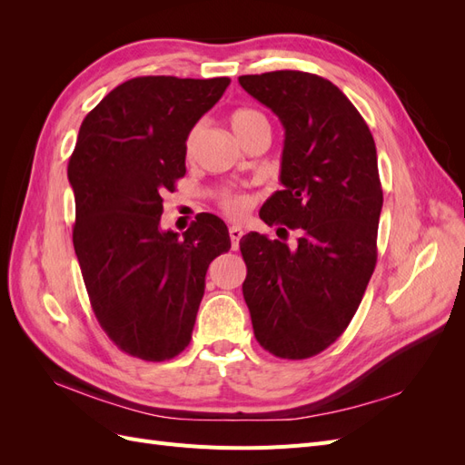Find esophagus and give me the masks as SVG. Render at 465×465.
<instances>
[{"label":"esophagus","mask_w":465,"mask_h":465,"mask_svg":"<svg viewBox=\"0 0 465 465\" xmlns=\"http://www.w3.org/2000/svg\"><path fill=\"white\" fill-rule=\"evenodd\" d=\"M229 234H231V241H232V250H238V242H241L242 238V229L238 227V224H232V227L229 229Z\"/></svg>","instance_id":"1"}]
</instances>
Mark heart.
<instances>
[{
    "mask_svg": "<svg viewBox=\"0 0 465 465\" xmlns=\"http://www.w3.org/2000/svg\"><path fill=\"white\" fill-rule=\"evenodd\" d=\"M262 125H270V124H267V118L262 114L260 110L238 108L231 114V128L236 134V137L241 139V142L248 134L262 128ZM198 132H200V128H193L186 137V153L188 154H192V151H193L195 139H198ZM223 207L231 211V213H234V215H241L250 207V200L242 193H224L223 195Z\"/></svg>",
    "mask_w": 465,
    "mask_h": 465,
    "instance_id": "obj_1",
    "label": "heart"
}]
</instances>
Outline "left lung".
<instances>
[{
    "instance_id": "left-lung-1",
    "label": "left lung",
    "mask_w": 465,
    "mask_h": 465,
    "mask_svg": "<svg viewBox=\"0 0 465 465\" xmlns=\"http://www.w3.org/2000/svg\"><path fill=\"white\" fill-rule=\"evenodd\" d=\"M238 83L285 128L283 190L260 217L301 234L291 248L258 232L242 236L244 301L265 351L308 359L345 331L374 272L384 202L376 145L359 110L328 79L283 69Z\"/></svg>"
}]
</instances>
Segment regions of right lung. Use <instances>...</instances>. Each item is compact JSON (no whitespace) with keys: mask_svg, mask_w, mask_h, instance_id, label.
<instances>
[{"mask_svg":"<svg viewBox=\"0 0 465 465\" xmlns=\"http://www.w3.org/2000/svg\"><path fill=\"white\" fill-rule=\"evenodd\" d=\"M229 77H135L83 120L67 178L74 246L93 312L118 349L143 361L184 351L209 263L229 252V229L200 213L186 232L163 231V195L186 174V137Z\"/></svg>","mask_w":465,"mask_h":465,"instance_id":"right-lung-1","label":"right lung"}]
</instances>
